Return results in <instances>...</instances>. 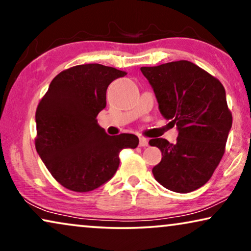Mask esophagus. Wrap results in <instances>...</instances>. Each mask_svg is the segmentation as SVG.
Instances as JSON below:
<instances>
[{"label":"esophagus","instance_id":"obj_1","mask_svg":"<svg viewBox=\"0 0 251 251\" xmlns=\"http://www.w3.org/2000/svg\"><path fill=\"white\" fill-rule=\"evenodd\" d=\"M140 147H148L149 146V140L146 139V137H140Z\"/></svg>","mask_w":251,"mask_h":251}]
</instances>
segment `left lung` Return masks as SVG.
Segmentation results:
<instances>
[{"mask_svg":"<svg viewBox=\"0 0 251 251\" xmlns=\"http://www.w3.org/2000/svg\"><path fill=\"white\" fill-rule=\"evenodd\" d=\"M156 95L158 108L176 125V143L150 140L161 161L152 168L166 189L188 193L209 181L225 151L232 127L226 93L220 80L186 60L141 67Z\"/></svg>","mask_w":251,"mask_h":251,"instance_id":"obj_1","label":"left lung"}]
</instances>
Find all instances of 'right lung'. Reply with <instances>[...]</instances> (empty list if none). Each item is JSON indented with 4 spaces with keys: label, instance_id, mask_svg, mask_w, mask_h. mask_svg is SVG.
<instances>
[{
    "label": "right lung",
    "instance_id": "obj_1",
    "mask_svg": "<svg viewBox=\"0 0 251 251\" xmlns=\"http://www.w3.org/2000/svg\"><path fill=\"white\" fill-rule=\"evenodd\" d=\"M126 72L99 63L63 70L38 103L35 121L37 153L65 188L89 192L107 183L119 166V152L135 149L134 134L110 136L98 124L107 105V89Z\"/></svg>",
    "mask_w": 251,
    "mask_h": 251
}]
</instances>
